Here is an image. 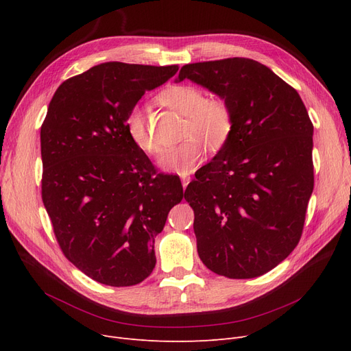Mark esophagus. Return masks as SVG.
Instances as JSON below:
<instances>
[{
	"mask_svg": "<svg viewBox=\"0 0 351 351\" xmlns=\"http://www.w3.org/2000/svg\"><path fill=\"white\" fill-rule=\"evenodd\" d=\"M180 179H182V186H183V189H185L186 186H188V183L191 182V175L189 173H182L180 175Z\"/></svg>",
	"mask_w": 351,
	"mask_h": 351,
	"instance_id": "34e87169",
	"label": "esophagus"
}]
</instances>
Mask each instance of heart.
<instances>
[{
  "label": "heart",
  "mask_w": 351,
  "mask_h": 351,
  "mask_svg": "<svg viewBox=\"0 0 351 351\" xmlns=\"http://www.w3.org/2000/svg\"><path fill=\"white\" fill-rule=\"evenodd\" d=\"M160 102L182 117H186L183 136L186 139L169 147L159 163L165 171L188 173L205 159L208 145L219 151L228 143L233 131V112L222 98H205L204 90L192 85H172L159 95ZM126 132L143 154L154 156L162 151L146 117L134 108L126 117Z\"/></svg>",
  "instance_id": "b5f03b06"
}]
</instances>
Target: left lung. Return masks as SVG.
<instances>
[{
	"mask_svg": "<svg viewBox=\"0 0 351 351\" xmlns=\"http://www.w3.org/2000/svg\"><path fill=\"white\" fill-rule=\"evenodd\" d=\"M191 80L225 99L233 131L195 173L185 199L204 265L229 279H252L298 246L313 175V123L298 90L266 65L226 58L182 66Z\"/></svg>",
	"mask_w": 351,
	"mask_h": 351,
	"instance_id": "8db88e82",
	"label": "left lung"
}]
</instances>
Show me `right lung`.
<instances>
[{"mask_svg":"<svg viewBox=\"0 0 351 351\" xmlns=\"http://www.w3.org/2000/svg\"><path fill=\"white\" fill-rule=\"evenodd\" d=\"M178 65L105 62L64 81L41 126L44 206L66 259L98 283L125 287L155 267V237L183 199L132 143L126 117Z\"/></svg>","mask_w":351,"mask_h":351,"instance_id":"obj_1","label":"right lung"}]
</instances>
